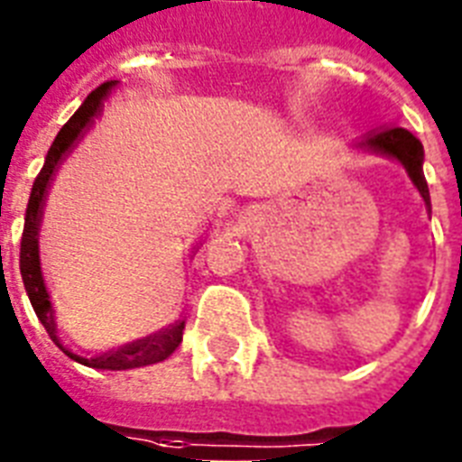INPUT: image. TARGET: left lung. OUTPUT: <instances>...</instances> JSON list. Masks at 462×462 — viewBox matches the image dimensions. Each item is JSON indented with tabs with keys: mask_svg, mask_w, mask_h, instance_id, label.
<instances>
[{
	"mask_svg": "<svg viewBox=\"0 0 462 462\" xmlns=\"http://www.w3.org/2000/svg\"><path fill=\"white\" fill-rule=\"evenodd\" d=\"M356 147L360 150H367L372 154H379V157H389V160H396L401 167L408 171L412 186L418 188V193L422 195L424 205H427V212H431L430 202V188H427V180H424L422 162H424V150L422 143H420L411 131H405L401 126L382 128L377 133H370L367 138L360 140Z\"/></svg>",
	"mask_w": 462,
	"mask_h": 462,
	"instance_id": "obj_1",
	"label": "left lung"
}]
</instances>
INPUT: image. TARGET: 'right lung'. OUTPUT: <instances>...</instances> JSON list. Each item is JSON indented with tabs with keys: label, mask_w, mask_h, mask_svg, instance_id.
<instances>
[{
	"label": "right lung",
	"mask_w": 462,
	"mask_h": 462,
	"mask_svg": "<svg viewBox=\"0 0 462 462\" xmlns=\"http://www.w3.org/2000/svg\"><path fill=\"white\" fill-rule=\"evenodd\" d=\"M116 85H119V80H106L99 88H95L85 97L83 105L79 106V112L66 121L64 128L54 138L50 152L44 157L42 171L38 173V179L32 183L31 200H28V209H25L23 238H21V276H23L25 293L31 298L32 310H35V315H38L44 329H47L51 341L57 343L59 348L64 350L71 360L85 365V367L114 372L135 370V367H147V365L167 360L173 350L179 348L180 341H183L186 319L183 317L154 319V322H145L143 327H138L133 334L124 336L114 346H88V343H80L79 350H71L64 343V329L59 327L57 310H54V302H51L50 276H47L42 250H40V226H42L44 205H47L51 180L57 176L59 167L64 164L66 157L85 138V133L90 131Z\"/></svg>",
	"instance_id": "add662e5"
}]
</instances>
